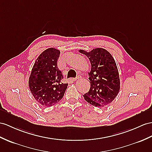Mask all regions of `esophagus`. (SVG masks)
<instances>
[{
  "mask_svg": "<svg viewBox=\"0 0 152 152\" xmlns=\"http://www.w3.org/2000/svg\"><path fill=\"white\" fill-rule=\"evenodd\" d=\"M79 78H80V77H76V78H75V79H73L72 80H73V81H76Z\"/></svg>",
  "mask_w": 152,
  "mask_h": 152,
  "instance_id": "esophagus-1",
  "label": "esophagus"
}]
</instances>
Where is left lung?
Wrapping results in <instances>:
<instances>
[{
  "mask_svg": "<svg viewBox=\"0 0 152 152\" xmlns=\"http://www.w3.org/2000/svg\"><path fill=\"white\" fill-rule=\"evenodd\" d=\"M91 63L88 73L90 88L83 97L88 103L95 107L109 105L120 90V78L117 66L108 51L97 48L88 51L79 50Z\"/></svg>",
  "mask_w": 152,
  "mask_h": 152,
  "instance_id": "1",
  "label": "left lung"
}]
</instances>
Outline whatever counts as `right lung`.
I'll return each mask as SVG.
<instances>
[{
	"label": "right lung",
	"mask_w": 152,
	"mask_h": 152,
	"mask_svg": "<svg viewBox=\"0 0 152 152\" xmlns=\"http://www.w3.org/2000/svg\"><path fill=\"white\" fill-rule=\"evenodd\" d=\"M61 51L50 48L39 55L33 65L28 84L33 97L40 105L50 107L63 97L67 84L61 82V72L57 68Z\"/></svg>",
	"instance_id": "1"
}]
</instances>
